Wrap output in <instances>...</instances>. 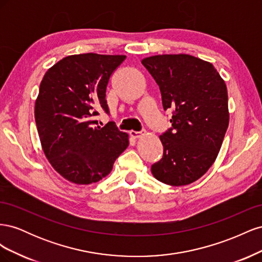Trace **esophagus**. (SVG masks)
Listing matches in <instances>:
<instances>
[{"mask_svg":"<svg viewBox=\"0 0 262 262\" xmlns=\"http://www.w3.org/2000/svg\"><path fill=\"white\" fill-rule=\"evenodd\" d=\"M129 134H130V137L131 138H133V139H137V138H140L142 134H143V131H130L129 132Z\"/></svg>","mask_w":262,"mask_h":262,"instance_id":"esophagus-1","label":"esophagus"}]
</instances>
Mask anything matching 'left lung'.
<instances>
[{"label": "left lung", "instance_id": "left-lung-1", "mask_svg": "<svg viewBox=\"0 0 262 262\" xmlns=\"http://www.w3.org/2000/svg\"><path fill=\"white\" fill-rule=\"evenodd\" d=\"M160 86L171 128L160 137L163 156L150 167L166 185L185 186L202 177L220 152L229 114L227 89L210 62L189 54H162L142 60Z\"/></svg>", "mask_w": 262, "mask_h": 262}]
</instances>
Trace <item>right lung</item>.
<instances>
[{
	"label": "right lung",
	"mask_w": 262,
	"mask_h": 262,
	"mask_svg": "<svg viewBox=\"0 0 262 262\" xmlns=\"http://www.w3.org/2000/svg\"><path fill=\"white\" fill-rule=\"evenodd\" d=\"M125 55H69L50 68L39 87L35 120L46 157L62 177L90 185L106 177L129 145L128 134L110 121L100 128L98 110L109 115L106 89Z\"/></svg>",
	"instance_id": "1"
}]
</instances>
